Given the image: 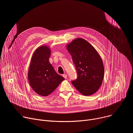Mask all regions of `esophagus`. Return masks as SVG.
Wrapping results in <instances>:
<instances>
[{"label": "esophagus", "mask_w": 133, "mask_h": 133, "mask_svg": "<svg viewBox=\"0 0 133 133\" xmlns=\"http://www.w3.org/2000/svg\"><path fill=\"white\" fill-rule=\"evenodd\" d=\"M63 76L65 79H66V78H67V75L66 74H64V75H63Z\"/></svg>", "instance_id": "1"}]
</instances>
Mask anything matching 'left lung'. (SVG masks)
Returning a JSON list of instances; mask_svg holds the SVG:
<instances>
[{"mask_svg": "<svg viewBox=\"0 0 133 133\" xmlns=\"http://www.w3.org/2000/svg\"><path fill=\"white\" fill-rule=\"evenodd\" d=\"M76 69L78 77L72 84L84 96L95 93L101 87L104 67L100 55L86 40L76 38L66 46Z\"/></svg>", "mask_w": 133, "mask_h": 133, "instance_id": "left-lung-1", "label": "left lung"}]
</instances>
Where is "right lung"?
Returning a JSON list of instances; mask_svg holds the SVG:
<instances>
[{
    "instance_id": "right-lung-1",
    "label": "right lung",
    "mask_w": 133,
    "mask_h": 133,
    "mask_svg": "<svg viewBox=\"0 0 133 133\" xmlns=\"http://www.w3.org/2000/svg\"><path fill=\"white\" fill-rule=\"evenodd\" d=\"M50 48L45 45L36 49L31 59L28 78L32 89L41 96L52 92L65 78L57 73L49 58Z\"/></svg>"
}]
</instances>
